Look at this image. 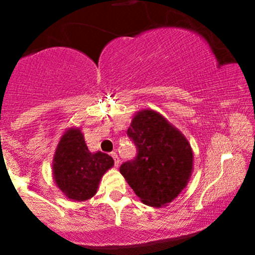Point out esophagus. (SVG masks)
I'll use <instances>...</instances> for the list:
<instances>
[{
	"label": "esophagus",
	"mask_w": 255,
	"mask_h": 255,
	"mask_svg": "<svg viewBox=\"0 0 255 255\" xmlns=\"http://www.w3.org/2000/svg\"><path fill=\"white\" fill-rule=\"evenodd\" d=\"M111 157L114 158V162H115V166H119L120 164V158L116 152H111Z\"/></svg>",
	"instance_id": "1"
}]
</instances>
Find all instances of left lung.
Returning a JSON list of instances; mask_svg holds the SVG:
<instances>
[{"label":"left lung","mask_w":255,"mask_h":255,"mask_svg":"<svg viewBox=\"0 0 255 255\" xmlns=\"http://www.w3.org/2000/svg\"><path fill=\"white\" fill-rule=\"evenodd\" d=\"M127 135L136 146L133 160L120 166L145 205L162 207L186 188L193 171V151L186 136L154 110L134 115Z\"/></svg>","instance_id":"left-lung-1"}]
</instances>
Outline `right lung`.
Returning <instances> with one entry per match:
<instances>
[{
    "mask_svg": "<svg viewBox=\"0 0 255 255\" xmlns=\"http://www.w3.org/2000/svg\"><path fill=\"white\" fill-rule=\"evenodd\" d=\"M113 165L114 159L109 154L90 152L80 128H68L55 151L52 175L67 198L85 201L97 193L101 178Z\"/></svg>",
    "mask_w": 255,
    "mask_h": 255,
    "instance_id": "right-lung-1",
    "label": "right lung"
}]
</instances>
